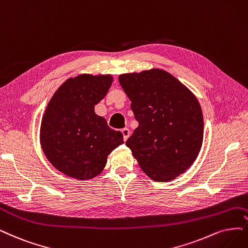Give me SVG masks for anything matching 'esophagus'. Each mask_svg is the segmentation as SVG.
<instances>
[{
    "label": "esophagus",
    "instance_id": "esophagus-1",
    "mask_svg": "<svg viewBox=\"0 0 248 248\" xmlns=\"http://www.w3.org/2000/svg\"><path fill=\"white\" fill-rule=\"evenodd\" d=\"M122 134H123V136H124V140L126 141L127 138H129L130 135H131V132H130L129 129H126V127H124V129L122 130Z\"/></svg>",
    "mask_w": 248,
    "mask_h": 248
}]
</instances>
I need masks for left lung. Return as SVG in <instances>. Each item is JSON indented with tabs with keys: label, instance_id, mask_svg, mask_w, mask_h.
I'll return each instance as SVG.
<instances>
[{
	"label": "left lung",
	"instance_id": "8db88e82",
	"mask_svg": "<svg viewBox=\"0 0 248 248\" xmlns=\"http://www.w3.org/2000/svg\"><path fill=\"white\" fill-rule=\"evenodd\" d=\"M118 80L139 123L125 145L150 179L175 180L202 146L203 115L196 96L160 68L123 73Z\"/></svg>",
	"mask_w": 248,
	"mask_h": 248
}]
</instances>
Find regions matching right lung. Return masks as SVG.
I'll return each instance as SVG.
<instances>
[{"mask_svg":"<svg viewBox=\"0 0 248 248\" xmlns=\"http://www.w3.org/2000/svg\"><path fill=\"white\" fill-rule=\"evenodd\" d=\"M111 75L82 73L67 78L46 107L40 129L42 150L52 166L78 181L96 178L107 156L124 143L123 134L95 113L111 86Z\"/></svg>","mask_w":248,"mask_h":248,"instance_id":"add662e5","label":"right lung"}]
</instances>
